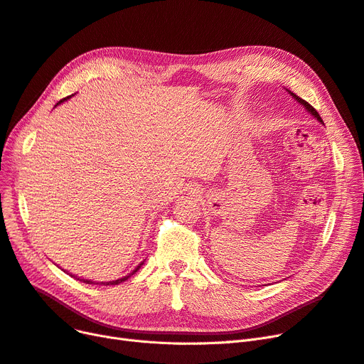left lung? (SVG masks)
Returning <instances> with one entry per match:
<instances>
[{
  "mask_svg": "<svg viewBox=\"0 0 364 364\" xmlns=\"http://www.w3.org/2000/svg\"><path fill=\"white\" fill-rule=\"evenodd\" d=\"M287 91H288V94H291V96H292V99H294V100H297V102H299V103H300V105H301V106L304 107V109H306V111H307L309 114H311V115H312L314 118H316V119L319 121V123H321L322 126H324V121H322V118L319 117V114L316 112V109H315V107H314V106H311V105H309V103H307L306 100H303L301 97H299V96H297V94H294L292 91H289V90H287Z\"/></svg>",
  "mask_w": 364,
  "mask_h": 364,
  "instance_id": "obj_1",
  "label": "left lung"
}]
</instances>
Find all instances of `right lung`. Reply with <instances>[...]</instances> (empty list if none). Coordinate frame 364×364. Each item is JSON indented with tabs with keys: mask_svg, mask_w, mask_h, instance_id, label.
<instances>
[{
	"mask_svg": "<svg viewBox=\"0 0 364 364\" xmlns=\"http://www.w3.org/2000/svg\"><path fill=\"white\" fill-rule=\"evenodd\" d=\"M73 96V94H72ZM72 96H69V97H65V99H63V100H60V103H63V102H65V100H69V99H72ZM60 103H57V105H60ZM144 264V261L141 262V264H138L136 267H134V270H132L127 276H123V277H119V279H117V280H112V282H94V280H90V279H80V277H77V276H73V274H70V276H73V277H76L77 280H80V282H84V284H90V285H92V284H100V285H118V284H121V282H124V280H127L130 276H133L134 273H136L139 268H141V265Z\"/></svg>",
	"mask_w": 364,
	"mask_h": 364,
	"instance_id": "right-lung-1",
	"label": "right lung"
}]
</instances>
